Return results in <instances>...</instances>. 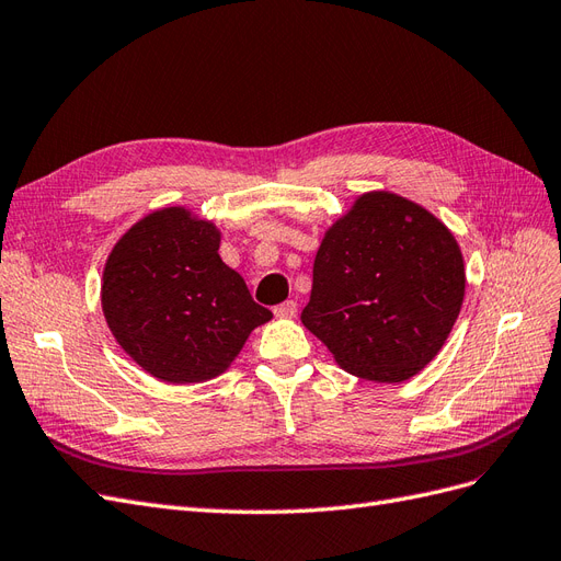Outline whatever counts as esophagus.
Wrapping results in <instances>:
<instances>
[{
    "instance_id": "obj_1",
    "label": "esophagus",
    "mask_w": 561,
    "mask_h": 561,
    "mask_svg": "<svg viewBox=\"0 0 561 561\" xmlns=\"http://www.w3.org/2000/svg\"><path fill=\"white\" fill-rule=\"evenodd\" d=\"M274 313H276L278 318H293V316L297 313V301H293V299H287V301L278 304V307L274 309Z\"/></svg>"
}]
</instances>
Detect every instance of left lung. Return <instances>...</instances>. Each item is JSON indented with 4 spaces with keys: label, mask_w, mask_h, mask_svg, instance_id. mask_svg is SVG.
<instances>
[{
    "label": "left lung",
    "mask_w": 561,
    "mask_h": 561,
    "mask_svg": "<svg viewBox=\"0 0 561 561\" xmlns=\"http://www.w3.org/2000/svg\"><path fill=\"white\" fill-rule=\"evenodd\" d=\"M463 295L454 233L412 201L369 192L322 239L301 322L339 367L398 383L445 346Z\"/></svg>",
    "instance_id": "left-lung-1"
}]
</instances>
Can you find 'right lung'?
<instances>
[{
	"label": "right lung",
	"mask_w": 561,
	"mask_h": 561,
	"mask_svg": "<svg viewBox=\"0 0 561 561\" xmlns=\"http://www.w3.org/2000/svg\"><path fill=\"white\" fill-rule=\"evenodd\" d=\"M219 231L184 208L149 213L110 252L103 313L130 358L168 383L208 381L271 320L219 257Z\"/></svg>",
	"instance_id": "add662e5"
}]
</instances>
